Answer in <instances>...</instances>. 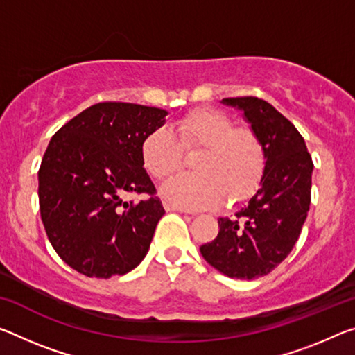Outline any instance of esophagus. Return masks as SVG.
Listing matches in <instances>:
<instances>
[{"instance_id": "1", "label": "esophagus", "mask_w": 355, "mask_h": 355, "mask_svg": "<svg viewBox=\"0 0 355 355\" xmlns=\"http://www.w3.org/2000/svg\"><path fill=\"white\" fill-rule=\"evenodd\" d=\"M162 205H164L166 211H180V213H187V211H188V210H184L183 207H178V205L172 204V202H168V200H164V202H162Z\"/></svg>"}]
</instances>
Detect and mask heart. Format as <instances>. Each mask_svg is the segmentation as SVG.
Listing matches in <instances>:
<instances>
[{
	"instance_id": "1",
	"label": "heart",
	"mask_w": 355,
	"mask_h": 355,
	"mask_svg": "<svg viewBox=\"0 0 355 355\" xmlns=\"http://www.w3.org/2000/svg\"><path fill=\"white\" fill-rule=\"evenodd\" d=\"M204 150L196 159L198 173L168 180L161 194L183 208H210L230 199H250L261 187L267 156L262 140L250 128L215 109H196L173 123L172 131L157 128L140 144V161L156 180H164L183 166V151Z\"/></svg>"
}]
</instances>
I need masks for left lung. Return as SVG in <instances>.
<instances>
[{
	"label": "left lung",
	"mask_w": 355,
	"mask_h": 355,
	"mask_svg": "<svg viewBox=\"0 0 355 355\" xmlns=\"http://www.w3.org/2000/svg\"><path fill=\"white\" fill-rule=\"evenodd\" d=\"M223 104L243 112L262 140L267 164L248 207L219 218L218 237L202 245L200 254L226 277L252 279L279 266L299 240L311 204L313 161L302 134L267 101L226 98Z\"/></svg>",
	"instance_id": "1"
}]
</instances>
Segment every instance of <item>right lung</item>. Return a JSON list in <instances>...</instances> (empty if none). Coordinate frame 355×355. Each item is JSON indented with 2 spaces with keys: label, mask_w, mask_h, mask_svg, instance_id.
<instances>
[{
  "label": "right lung",
  "mask_w": 355,
  "mask_h": 355,
  "mask_svg": "<svg viewBox=\"0 0 355 355\" xmlns=\"http://www.w3.org/2000/svg\"><path fill=\"white\" fill-rule=\"evenodd\" d=\"M167 110L129 103L88 107L55 132L39 167V208L47 237L67 266L110 278L147 256L164 215L140 161V144ZM145 201H125L129 193Z\"/></svg>",
  "instance_id": "add662e5"
}]
</instances>
